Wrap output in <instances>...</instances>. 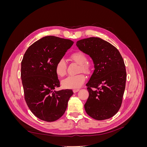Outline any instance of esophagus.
Listing matches in <instances>:
<instances>
[{
  "label": "esophagus",
  "instance_id": "1",
  "mask_svg": "<svg viewBox=\"0 0 147 147\" xmlns=\"http://www.w3.org/2000/svg\"><path fill=\"white\" fill-rule=\"evenodd\" d=\"M79 89H74V90H73V91H74V93H75V92H77L78 91H79Z\"/></svg>",
  "mask_w": 147,
  "mask_h": 147
}]
</instances>
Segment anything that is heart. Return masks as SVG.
<instances>
[{"label": "heart", "mask_w": 147, "mask_h": 147, "mask_svg": "<svg viewBox=\"0 0 147 147\" xmlns=\"http://www.w3.org/2000/svg\"><path fill=\"white\" fill-rule=\"evenodd\" d=\"M70 59L80 65L79 72H87L89 66L85 63L87 60L86 56L81 51H75L70 56ZM55 70L59 77H63L67 73V66L63 59H59L56 64ZM86 77L83 74H78L69 76L62 81V85L65 88L75 89L81 87L85 82Z\"/></svg>", "instance_id": "heart-1"}]
</instances>
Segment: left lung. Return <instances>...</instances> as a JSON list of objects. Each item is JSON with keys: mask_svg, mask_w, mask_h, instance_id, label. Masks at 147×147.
I'll use <instances>...</instances> for the list:
<instances>
[{"mask_svg": "<svg viewBox=\"0 0 147 147\" xmlns=\"http://www.w3.org/2000/svg\"><path fill=\"white\" fill-rule=\"evenodd\" d=\"M77 46L90 55L94 64L86 84L89 92L86 112L97 120L113 117L121 107L126 86V71L121 54L112 44L98 37L80 40Z\"/></svg>", "mask_w": 147, "mask_h": 147, "instance_id": "left-lung-1", "label": "left lung"}]
</instances>
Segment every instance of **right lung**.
<instances>
[{
  "instance_id": "right-lung-1",
  "label": "right lung",
  "mask_w": 147,
  "mask_h": 147,
  "mask_svg": "<svg viewBox=\"0 0 147 147\" xmlns=\"http://www.w3.org/2000/svg\"><path fill=\"white\" fill-rule=\"evenodd\" d=\"M74 42L47 36L31 45L21 62V77L24 99L32 113L43 121L52 122L65 113L72 90L55 91L60 86L56 64Z\"/></svg>"
}]
</instances>
